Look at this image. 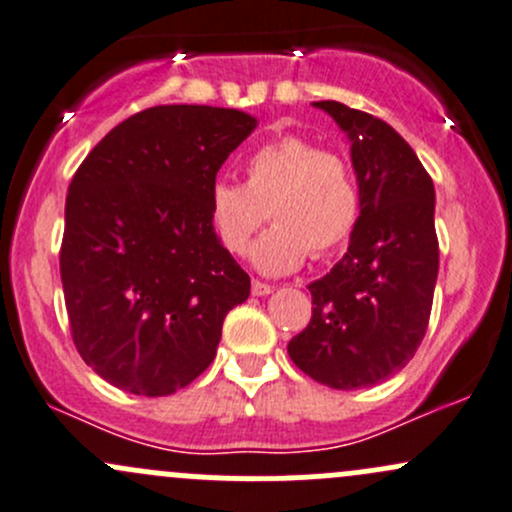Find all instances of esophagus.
Here are the masks:
<instances>
[{
    "instance_id": "1",
    "label": "esophagus",
    "mask_w": 512,
    "mask_h": 512,
    "mask_svg": "<svg viewBox=\"0 0 512 512\" xmlns=\"http://www.w3.org/2000/svg\"><path fill=\"white\" fill-rule=\"evenodd\" d=\"M272 292V285H267V282H260V280H252V294L255 297H265V294Z\"/></svg>"
}]
</instances>
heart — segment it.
<instances>
[{
	"instance_id": "b5f03b06",
	"label": "heart",
	"mask_w": 512,
	"mask_h": 512,
	"mask_svg": "<svg viewBox=\"0 0 512 512\" xmlns=\"http://www.w3.org/2000/svg\"><path fill=\"white\" fill-rule=\"evenodd\" d=\"M275 225L252 245L262 275L294 272L307 252L327 257L352 237L361 215L356 173L342 153L302 136H280L252 148L245 183L220 178L208 190V220L220 247L242 255L262 223Z\"/></svg>"
}]
</instances>
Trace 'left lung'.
Instances as JSON below:
<instances>
[{"mask_svg":"<svg viewBox=\"0 0 512 512\" xmlns=\"http://www.w3.org/2000/svg\"><path fill=\"white\" fill-rule=\"evenodd\" d=\"M352 141L361 215L342 260L309 285L312 319L289 359L332 389H366L404 369L421 347L438 277L433 180L381 118L314 101Z\"/></svg>","mask_w":512,"mask_h":512,"instance_id":"obj_1","label":"left lung"}]
</instances>
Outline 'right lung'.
I'll return each instance as SVG.
<instances>
[{
    "mask_svg": "<svg viewBox=\"0 0 512 512\" xmlns=\"http://www.w3.org/2000/svg\"><path fill=\"white\" fill-rule=\"evenodd\" d=\"M255 126L235 108L153 106L71 178L61 285L76 349L108 384L168 396L215 359L250 277L210 227L208 190Z\"/></svg>",
    "mask_w": 512,
    "mask_h": 512,
    "instance_id": "1",
    "label": "right lung"
}]
</instances>
